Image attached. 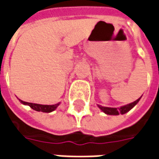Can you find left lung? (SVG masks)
Listing matches in <instances>:
<instances>
[{"mask_svg": "<svg viewBox=\"0 0 159 159\" xmlns=\"http://www.w3.org/2000/svg\"><path fill=\"white\" fill-rule=\"evenodd\" d=\"M141 98V97H140ZM140 98H139L138 100H136L135 101H134L132 103L128 104V105H125V106H123V107H102L100 105H97L98 107L100 108V110L103 111L104 113H106L107 115H113V116H117L119 114H125L127 113L128 111H129L133 107H134L137 105V103L140 101Z\"/></svg>", "mask_w": 159, "mask_h": 159, "instance_id": "1", "label": "left lung"}]
</instances>
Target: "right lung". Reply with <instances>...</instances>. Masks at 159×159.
<instances>
[{"mask_svg": "<svg viewBox=\"0 0 159 159\" xmlns=\"http://www.w3.org/2000/svg\"><path fill=\"white\" fill-rule=\"evenodd\" d=\"M20 103L25 106H29L30 108H32L33 110L36 111H42V112H52L54 110L57 109V107L60 105V102L55 104V105H41V104H36V103H30V102H25L23 100H19Z\"/></svg>", "mask_w": 159, "mask_h": 159, "instance_id": "add662e5", "label": "right lung"}]
</instances>
